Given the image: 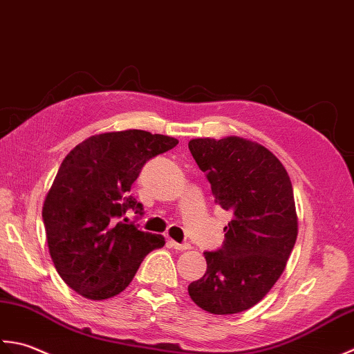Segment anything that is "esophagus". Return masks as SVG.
Returning <instances> with one entry per match:
<instances>
[{
    "label": "esophagus",
    "instance_id": "1",
    "mask_svg": "<svg viewBox=\"0 0 354 354\" xmlns=\"http://www.w3.org/2000/svg\"><path fill=\"white\" fill-rule=\"evenodd\" d=\"M168 243H169V246L174 248L176 250H187V249H191V244L189 243H177L174 240H169Z\"/></svg>",
    "mask_w": 354,
    "mask_h": 354
}]
</instances>
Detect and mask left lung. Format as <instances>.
<instances>
[{
    "instance_id": "1",
    "label": "left lung",
    "mask_w": 354,
    "mask_h": 354,
    "mask_svg": "<svg viewBox=\"0 0 354 354\" xmlns=\"http://www.w3.org/2000/svg\"><path fill=\"white\" fill-rule=\"evenodd\" d=\"M187 147L215 203L232 212L223 246L205 252L206 273L187 292L209 313H240L268 295L297 241L290 177L268 148L241 137L192 139Z\"/></svg>"
}]
</instances>
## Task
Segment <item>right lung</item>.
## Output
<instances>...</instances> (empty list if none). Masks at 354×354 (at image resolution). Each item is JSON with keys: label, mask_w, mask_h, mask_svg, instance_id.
I'll return each instance as SVG.
<instances>
[{"label": "right lung", "mask_w": 354, "mask_h": 354, "mask_svg": "<svg viewBox=\"0 0 354 354\" xmlns=\"http://www.w3.org/2000/svg\"><path fill=\"white\" fill-rule=\"evenodd\" d=\"M178 143L143 129L91 136L64 158L42 206L50 257L59 277L82 297L102 301L131 283L162 235L124 218L128 209L143 215L129 196L149 158Z\"/></svg>", "instance_id": "1"}]
</instances>
